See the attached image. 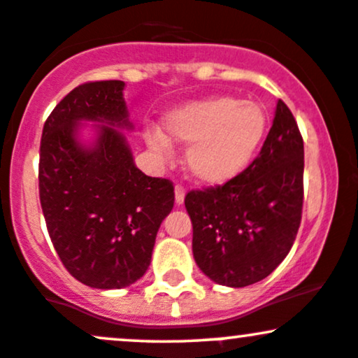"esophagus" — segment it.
Here are the masks:
<instances>
[{"mask_svg":"<svg viewBox=\"0 0 358 358\" xmlns=\"http://www.w3.org/2000/svg\"><path fill=\"white\" fill-rule=\"evenodd\" d=\"M174 193H176V203H178V205H182L184 196H186V189H184V186H180V184H176Z\"/></svg>","mask_w":358,"mask_h":358,"instance_id":"34e87169","label":"esophagus"}]
</instances>
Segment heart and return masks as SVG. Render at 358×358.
Instances as JSON below:
<instances>
[{"label":"heart","instance_id":"obj_1","mask_svg":"<svg viewBox=\"0 0 358 358\" xmlns=\"http://www.w3.org/2000/svg\"><path fill=\"white\" fill-rule=\"evenodd\" d=\"M160 131H148V147L159 155L171 148L169 140L189 145L186 167L198 182L222 186L237 179L263 145L268 113L263 103L215 95L184 103L162 119Z\"/></svg>","mask_w":358,"mask_h":358}]
</instances>
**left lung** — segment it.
I'll list each match as a JSON object with an SVG mask.
<instances>
[{
	"mask_svg": "<svg viewBox=\"0 0 358 358\" xmlns=\"http://www.w3.org/2000/svg\"><path fill=\"white\" fill-rule=\"evenodd\" d=\"M302 203V134L287 103L278 101L259 155L239 178L184 198L196 264L218 285L261 282L294 245Z\"/></svg>",
	"mask_w": 358,
	"mask_h": 358,
	"instance_id": "1",
	"label": "left lung"
}]
</instances>
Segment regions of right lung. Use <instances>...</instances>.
Listing matches in <instances>:
<instances>
[{"label": "right lung", "instance_id": "1", "mask_svg": "<svg viewBox=\"0 0 358 358\" xmlns=\"http://www.w3.org/2000/svg\"><path fill=\"white\" fill-rule=\"evenodd\" d=\"M124 82L103 80L73 88L45 121L41 140L39 196L49 237L64 268L83 285L124 288L148 270L160 224L174 206L169 179L134 165ZM96 125L90 145L81 122Z\"/></svg>", "mask_w": 358, "mask_h": 358}]
</instances>
